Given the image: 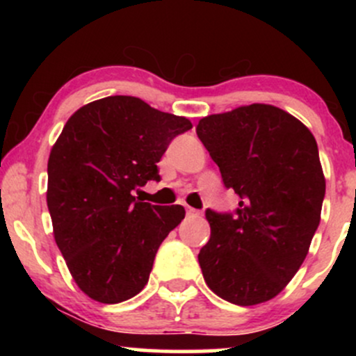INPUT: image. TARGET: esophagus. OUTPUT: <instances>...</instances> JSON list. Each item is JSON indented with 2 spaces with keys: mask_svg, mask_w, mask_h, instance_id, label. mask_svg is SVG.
<instances>
[{
  "mask_svg": "<svg viewBox=\"0 0 356 356\" xmlns=\"http://www.w3.org/2000/svg\"><path fill=\"white\" fill-rule=\"evenodd\" d=\"M186 214H187V218H199V216H201V212L192 209V207H187Z\"/></svg>",
  "mask_w": 356,
  "mask_h": 356,
  "instance_id": "34e87169",
  "label": "esophagus"
}]
</instances>
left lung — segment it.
Here are the masks:
<instances>
[{
  "label": "left lung",
  "instance_id": "8db88e82",
  "mask_svg": "<svg viewBox=\"0 0 356 356\" xmlns=\"http://www.w3.org/2000/svg\"><path fill=\"white\" fill-rule=\"evenodd\" d=\"M195 132L241 199L234 214L206 211L211 238L197 256L206 284L232 305L273 300L303 264L321 219L326 182L316 140L266 104L204 117Z\"/></svg>",
  "mask_w": 356,
  "mask_h": 356
}]
</instances>
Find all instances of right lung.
I'll return each mask as SVG.
<instances>
[{"mask_svg": "<svg viewBox=\"0 0 356 356\" xmlns=\"http://www.w3.org/2000/svg\"><path fill=\"white\" fill-rule=\"evenodd\" d=\"M189 118L113 95L68 118L48 159L47 204L56 246L79 288L115 305L144 289L157 249L186 216L182 206L137 201L161 181L157 162Z\"/></svg>", "mask_w": 356, "mask_h": 356, "instance_id": "1", "label": "right lung"}]
</instances>
